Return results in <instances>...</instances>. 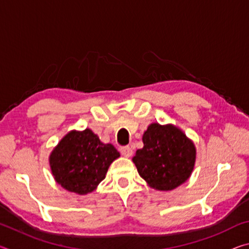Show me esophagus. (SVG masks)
Instances as JSON below:
<instances>
[{"label": "esophagus", "mask_w": 249, "mask_h": 249, "mask_svg": "<svg viewBox=\"0 0 249 249\" xmlns=\"http://www.w3.org/2000/svg\"><path fill=\"white\" fill-rule=\"evenodd\" d=\"M121 154L124 156V157H130V156L133 155V149L130 148L129 146H125V147H122L121 148Z\"/></svg>", "instance_id": "obj_1"}]
</instances>
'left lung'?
Instances as JSON below:
<instances>
[{
  "label": "left lung",
  "mask_w": 249,
  "mask_h": 249,
  "mask_svg": "<svg viewBox=\"0 0 249 249\" xmlns=\"http://www.w3.org/2000/svg\"><path fill=\"white\" fill-rule=\"evenodd\" d=\"M144 147L133 157L147 185L158 191H171L184 183L193 171L196 148L176 125L151 123L142 134Z\"/></svg>",
  "instance_id": "obj_1"
}]
</instances>
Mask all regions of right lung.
I'll list each match as a JSON object with an SVG mask.
<instances>
[{
  "label": "right lung",
  "instance_id": "add662e5",
  "mask_svg": "<svg viewBox=\"0 0 249 249\" xmlns=\"http://www.w3.org/2000/svg\"><path fill=\"white\" fill-rule=\"evenodd\" d=\"M120 153L104 144L90 128L70 130L49 155V166L58 184L80 196L93 192Z\"/></svg>",
  "mask_w": 249,
  "mask_h": 249
}]
</instances>
